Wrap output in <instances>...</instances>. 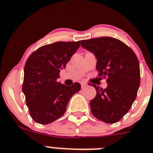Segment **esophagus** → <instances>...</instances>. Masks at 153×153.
Returning a JSON list of instances; mask_svg holds the SVG:
<instances>
[{
	"label": "esophagus",
	"instance_id": "1",
	"mask_svg": "<svg viewBox=\"0 0 153 153\" xmlns=\"http://www.w3.org/2000/svg\"><path fill=\"white\" fill-rule=\"evenodd\" d=\"M81 86H82V88H84V87L87 86V83H84V82H82L81 83Z\"/></svg>",
	"mask_w": 153,
	"mask_h": 153
}]
</instances>
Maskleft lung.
<instances>
[{"label": "left lung", "mask_w": 153, "mask_h": 153, "mask_svg": "<svg viewBox=\"0 0 153 153\" xmlns=\"http://www.w3.org/2000/svg\"><path fill=\"white\" fill-rule=\"evenodd\" d=\"M81 46L97 59L99 76L106 78L107 87L94 85L97 95L90 102L91 113L106 123H115L126 114L136 100L140 84V63L126 44L110 36L83 40Z\"/></svg>", "instance_id": "8db88e82"}]
</instances>
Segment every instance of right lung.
I'll list each match as a JSON object with an SVG mask.
<instances>
[{
	"mask_svg": "<svg viewBox=\"0 0 153 153\" xmlns=\"http://www.w3.org/2000/svg\"><path fill=\"white\" fill-rule=\"evenodd\" d=\"M79 41H58L30 55L24 66L22 90L30 115L36 123L49 124L64 114L67 103L81 86H67L57 82L60 71L79 47Z\"/></svg>",
	"mask_w": 153,
	"mask_h": 153,
	"instance_id": "add662e5",
	"label": "right lung"
}]
</instances>
